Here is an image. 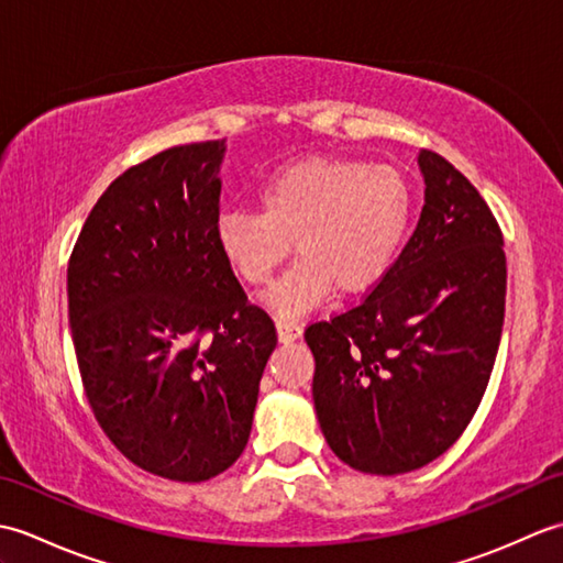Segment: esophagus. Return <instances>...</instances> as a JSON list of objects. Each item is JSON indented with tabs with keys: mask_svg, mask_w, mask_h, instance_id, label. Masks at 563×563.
I'll list each match as a JSON object with an SVG mask.
<instances>
[{
	"mask_svg": "<svg viewBox=\"0 0 563 563\" xmlns=\"http://www.w3.org/2000/svg\"><path fill=\"white\" fill-rule=\"evenodd\" d=\"M275 329H278V339L283 343H290V341H297L302 336V327L297 324V321L292 319H278V324H275Z\"/></svg>",
	"mask_w": 563,
	"mask_h": 563,
	"instance_id": "esophagus-1",
	"label": "esophagus"
}]
</instances>
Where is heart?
<instances>
[{
	"instance_id": "1",
	"label": "heart",
	"mask_w": 563,
	"mask_h": 563,
	"mask_svg": "<svg viewBox=\"0 0 563 563\" xmlns=\"http://www.w3.org/2000/svg\"><path fill=\"white\" fill-rule=\"evenodd\" d=\"M261 212H224L214 224L222 256L244 283L261 285L275 314L297 317L336 288L357 295L391 268L413 218V188L391 164L312 154L273 169L258 190Z\"/></svg>"
}]
</instances>
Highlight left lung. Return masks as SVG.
Masks as SVG:
<instances>
[{
  "label": "left lung",
  "mask_w": 563,
  "mask_h": 563,
  "mask_svg": "<svg viewBox=\"0 0 563 563\" xmlns=\"http://www.w3.org/2000/svg\"><path fill=\"white\" fill-rule=\"evenodd\" d=\"M426 206L361 305L314 321L312 397L329 448L365 474L440 457L482 404L506 314L504 234L466 178L421 150Z\"/></svg>",
  "instance_id": "left-lung-1"
}]
</instances>
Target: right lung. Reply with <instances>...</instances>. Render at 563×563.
<instances>
[{"instance_id":"add662e5","label":"right lung","mask_w":563,"mask_h":563,"mask_svg":"<svg viewBox=\"0 0 563 563\" xmlns=\"http://www.w3.org/2000/svg\"><path fill=\"white\" fill-rule=\"evenodd\" d=\"M224 140L130 166L84 222L67 266L69 327L103 433L140 470L206 482L239 460L278 343L222 256Z\"/></svg>"}]
</instances>
